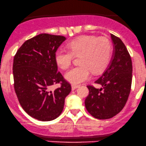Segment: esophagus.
Segmentation results:
<instances>
[{
  "label": "esophagus",
  "instance_id": "1",
  "mask_svg": "<svg viewBox=\"0 0 146 146\" xmlns=\"http://www.w3.org/2000/svg\"><path fill=\"white\" fill-rule=\"evenodd\" d=\"M79 85H75V84H72V90H75V89H76L77 88H79Z\"/></svg>",
  "mask_w": 146,
  "mask_h": 146
}]
</instances>
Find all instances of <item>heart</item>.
<instances>
[{"label": "heart", "instance_id": "1", "mask_svg": "<svg viewBox=\"0 0 146 146\" xmlns=\"http://www.w3.org/2000/svg\"><path fill=\"white\" fill-rule=\"evenodd\" d=\"M68 50L59 48L55 53V60L62 70L68 69L73 56L79 55V65L65 74V79L72 84H80L89 79L90 71L98 73L108 65L112 56V44L106 37L84 35L67 44Z\"/></svg>", "mask_w": 146, "mask_h": 146}]
</instances>
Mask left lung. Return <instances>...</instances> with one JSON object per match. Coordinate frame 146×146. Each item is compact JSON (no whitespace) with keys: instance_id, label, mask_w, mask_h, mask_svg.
Listing matches in <instances>:
<instances>
[{"instance_id":"8db88e82","label":"left lung","mask_w":146,"mask_h":146,"mask_svg":"<svg viewBox=\"0 0 146 146\" xmlns=\"http://www.w3.org/2000/svg\"><path fill=\"white\" fill-rule=\"evenodd\" d=\"M114 50L110 63L102 76L95 81L96 88L87 86L89 94L85 106L95 118L109 119L122 111L127 101L132 80V62L126 46L119 37L111 34Z\"/></svg>"}]
</instances>
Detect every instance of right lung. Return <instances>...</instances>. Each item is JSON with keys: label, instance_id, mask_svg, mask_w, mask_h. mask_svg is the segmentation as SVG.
<instances>
[{"label": "right lung", "instance_id": "add662e5", "mask_svg": "<svg viewBox=\"0 0 146 146\" xmlns=\"http://www.w3.org/2000/svg\"><path fill=\"white\" fill-rule=\"evenodd\" d=\"M64 36L42 33L26 40L14 57V87L23 109L31 117L50 121L60 115L70 83L58 72L55 53ZM61 86L51 89L54 84Z\"/></svg>", "mask_w": 146, "mask_h": 146}]
</instances>
